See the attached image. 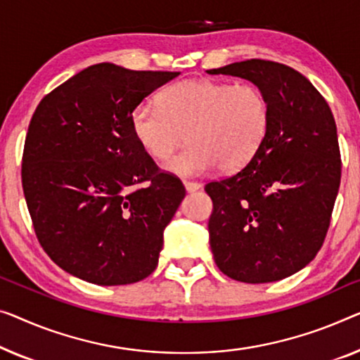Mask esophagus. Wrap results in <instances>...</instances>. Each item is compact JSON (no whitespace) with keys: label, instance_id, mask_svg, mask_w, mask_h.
Segmentation results:
<instances>
[{"label":"esophagus","instance_id":"34e87169","mask_svg":"<svg viewBox=\"0 0 360 360\" xmlns=\"http://www.w3.org/2000/svg\"><path fill=\"white\" fill-rule=\"evenodd\" d=\"M184 187L187 192H194L200 189V184L197 181H184Z\"/></svg>","mask_w":360,"mask_h":360}]
</instances>
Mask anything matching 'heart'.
Instances as JSON below:
<instances>
[{
  "mask_svg": "<svg viewBox=\"0 0 360 360\" xmlns=\"http://www.w3.org/2000/svg\"><path fill=\"white\" fill-rule=\"evenodd\" d=\"M158 105L141 103L131 112L134 137L155 160H168L186 134L192 146L166 163L179 176H197L219 166L243 169L259 152L270 126L266 95L252 84L187 79L166 87Z\"/></svg>",
  "mask_w": 360,
  "mask_h": 360,
  "instance_id": "b5f03b06",
  "label": "heart"
}]
</instances>
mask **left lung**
I'll list each match as a JSON object with an SVG mask.
<instances>
[{"label":"left lung","mask_w":360,"mask_h":360,"mask_svg":"<svg viewBox=\"0 0 360 360\" xmlns=\"http://www.w3.org/2000/svg\"><path fill=\"white\" fill-rule=\"evenodd\" d=\"M207 72L248 79L270 103V126L255 157L205 184L214 264L240 283L283 280L315 259L328 233L341 182L333 112L286 64L245 60Z\"/></svg>","instance_id":"1"}]
</instances>
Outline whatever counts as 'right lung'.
<instances>
[{
	"mask_svg": "<svg viewBox=\"0 0 360 360\" xmlns=\"http://www.w3.org/2000/svg\"><path fill=\"white\" fill-rule=\"evenodd\" d=\"M176 76L94 64L32 116L20 171L27 208L43 250L80 280L132 284L158 265L186 189L139 146L131 112Z\"/></svg>",
	"mask_w": 360,
	"mask_h": 360,
	"instance_id": "obj_1",
	"label": "right lung"
}]
</instances>
